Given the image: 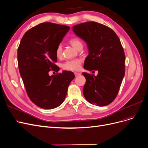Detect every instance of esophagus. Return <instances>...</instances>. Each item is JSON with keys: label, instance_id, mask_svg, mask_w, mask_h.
Masks as SVG:
<instances>
[{"label": "esophagus", "instance_id": "34e87169", "mask_svg": "<svg viewBox=\"0 0 148 148\" xmlns=\"http://www.w3.org/2000/svg\"><path fill=\"white\" fill-rule=\"evenodd\" d=\"M74 75H75V77H77V76H79V75H80V73L75 72V73H74Z\"/></svg>", "mask_w": 148, "mask_h": 148}]
</instances>
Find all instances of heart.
Wrapping results in <instances>:
<instances>
[{"label": "heart", "instance_id": "b5f03b06", "mask_svg": "<svg viewBox=\"0 0 148 148\" xmlns=\"http://www.w3.org/2000/svg\"><path fill=\"white\" fill-rule=\"evenodd\" d=\"M69 42L72 45V46L76 49H77L79 47L82 46V41L77 37L72 38L70 40ZM62 46L61 44H59L56 49V56L57 57L59 58V57L62 56ZM81 63H82V60L79 59L67 60L62 64V67L63 69L65 70L77 71L81 67Z\"/></svg>", "mask_w": 148, "mask_h": 148}]
</instances>
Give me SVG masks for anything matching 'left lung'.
<instances>
[{"label": "left lung", "instance_id": "1", "mask_svg": "<svg viewBox=\"0 0 148 148\" xmlns=\"http://www.w3.org/2000/svg\"><path fill=\"white\" fill-rule=\"evenodd\" d=\"M73 31L88 45L89 54L83 67L98 71L97 76L82 73L86 78L83 95L98 106L110 104L117 97L125 73V54L119 37L110 28L95 22L74 25Z\"/></svg>", "mask_w": 148, "mask_h": 148}]
</instances>
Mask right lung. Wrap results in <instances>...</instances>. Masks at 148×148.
Masks as SVG:
<instances>
[{
    "instance_id": "add662e5",
    "label": "right lung",
    "mask_w": 148,
    "mask_h": 148,
    "mask_svg": "<svg viewBox=\"0 0 148 148\" xmlns=\"http://www.w3.org/2000/svg\"><path fill=\"white\" fill-rule=\"evenodd\" d=\"M69 29L66 25L40 23L25 33L18 46L19 72L29 98L40 108L51 110L60 106L75 77L68 71L51 76L48 74L59 71L54 63L57 62L56 49Z\"/></svg>"
}]
</instances>
